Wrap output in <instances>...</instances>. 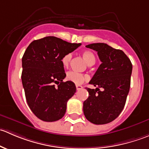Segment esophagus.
Listing matches in <instances>:
<instances>
[{
  "label": "esophagus",
  "mask_w": 149,
  "mask_h": 149,
  "mask_svg": "<svg viewBox=\"0 0 149 149\" xmlns=\"http://www.w3.org/2000/svg\"><path fill=\"white\" fill-rule=\"evenodd\" d=\"M76 89L77 90H81L82 88H83V86L81 85H76Z\"/></svg>",
  "instance_id": "esophagus-1"
}]
</instances>
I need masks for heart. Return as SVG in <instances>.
<instances>
[{
	"label": "heart",
	"mask_w": 149,
	"mask_h": 149,
	"mask_svg": "<svg viewBox=\"0 0 149 149\" xmlns=\"http://www.w3.org/2000/svg\"><path fill=\"white\" fill-rule=\"evenodd\" d=\"M82 55L87 63L89 65H92L95 63L96 58L94 56V53L89 50H84L82 52ZM72 58L71 53L65 54L61 59V62H62L63 65L65 68L68 67L69 64H70V60ZM66 79L69 81H71L73 83L76 84H81L85 81H87L88 79V76L86 74H82V73H76L74 71H70L67 73L66 76Z\"/></svg>",
	"instance_id": "1"
}]
</instances>
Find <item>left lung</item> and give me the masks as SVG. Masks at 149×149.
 Masks as SVG:
<instances>
[{"mask_svg":"<svg viewBox=\"0 0 149 149\" xmlns=\"http://www.w3.org/2000/svg\"><path fill=\"white\" fill-rule=\"evenodd\" d=\"M86 47L97 51L102 64L89 81L97 88H86L89 96L84 102V114L94 124H107L116 119L124 108L133 65L121 49L104 43Z\"/></svg>","mask_w":149,"mask_h":149,"instance_id":"left-lung-1","label":"left lung"}]
</instances>
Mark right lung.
<instances>
[{
  "mask_svg": "<svg viewBox=\"0 0 149 149\" xmlns=\"http://www.w3.org/2000/svg\"><path fill=\"white\" fill-rule=\"evenodd\" d=\"M81 45L49 36L34 40L26 48L22 58V84L29 107L39 119L54 122L65 115L67 102L76 88L73 82L63 81L66 74L61 59Z\"/></svg>",
  "mask_w": 149,
  "mask_h": 149,
  "instance_id": "obj_1",
  "label": "right lung"
}]
</instances>
